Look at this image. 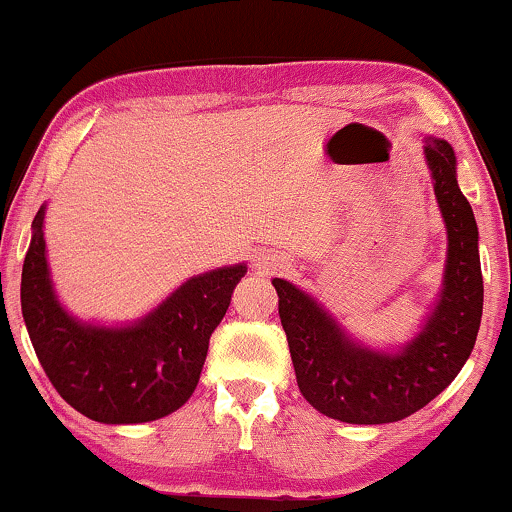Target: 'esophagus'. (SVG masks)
I'll use <instances>...</instances> for the list:
<instances>
[{
	"label": "esophagus",
	"instance_id": "esophagus-1",
	"mask_svg": "<svg viewBox=\"0 0 512 512\" xmlns=\"http://www.w3.org/2000/svg\"><path fill=\"white\" fill-rule=\"evenodd\" d=\"M280 264H283V259H278V257H266V259H259V262H257L259 269H266V271L276 269V266H280Z\"/></svg>",
	"mask_w": 512,
	"mask_h": 512
}]
</instances>
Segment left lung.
Segmentation results:
<instances>
[{
    "mask_svg": "<svg viewBox=\"0 0 512 512\" xmlns=\"http://www.w3.org/2000/svg\"><path fill=\"white\" fill-rule=\"evenodd\" d=\"M424 157L448 227V264L434 315L399 355L352 343L308 294L273 278L299 390L334 420L385 424L417 413L455 380L475 345L482 318L478 225L457 185L452 148L427 139Z\"/></svg>",
    "mask_w": 512,
    "mask_h": 512,
    "instance_id": "8db88e82",
    "label": "left lung"
}]
</instances>
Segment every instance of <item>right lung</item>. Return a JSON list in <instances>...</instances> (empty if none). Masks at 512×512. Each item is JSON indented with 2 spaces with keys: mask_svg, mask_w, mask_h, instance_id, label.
Wrapping results in <instances>:
<instances>
[{
  "mask_svg": "<svg viewBox=\"0 0 512 512\" xmlns=\"http://www.w3.org/2000/svg\"><path fill=\"white\" fill-rule=\"evenodd\" d=\"M246 273L236 264L187 280L139 325H81L57 304L48 278L43 208L23 264L20 304L34 352L57 394L104 424H139L174 413L192 397L208 341Z\"/></svg>",
  "mask_w": 512,
  "mask_h": 512,
  "instance_id": "add662e5",
  "label": "right lung"
}]
</instances>
